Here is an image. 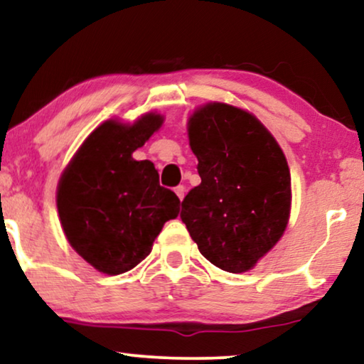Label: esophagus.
Segmentation results:
<instances>
[{
	"mask_svg": "<svg viewBox=\"0 0 364 364\" xmlns=\"http://www.w3.org/2000/svg\"><path fill=\"white\" fill-rule=\"evenodd\" d=\"M176 193H177V197H178V199H183V196H186V187H183V186H177L176 187Z\"/></svg>",
	"mask_w": 364,
	"mask_h": 364,
	"instance_id": "obj_1",
	"label": "esophagus"
}]
</instances>
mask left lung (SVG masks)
I'll list each match as a JSON object with an SVG mask.
<instances>
[{
    "label": "left lung",
    "instance_id": "1",
    "mask_svg": "<svg viewBox=\"0 0 364 364\" xmlns=\"http://www.w3.org/2000/svg\"><path fill=\"white\" fill-rule=\"evenodd\" d=\"M200 183L182 200L181 219L202 256L245 272L274 247L291 212L286 157L252 113L207 103L188 119Z\"/></svg>",
    "mask_w": 364,
    "mask_h": 364
}]
</instances>
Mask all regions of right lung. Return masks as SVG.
<instances>
[{"label": "right lung", "instance_id": "1", "mask_svg": "<svg viewBox=\"0 0 364 364\" xmlns=\"http://www.w3.org/2000/svg\"><path fill=\"white\" fill-rule=\"evenodd\" d=\"M162 122L155 113L132 125L105 122L60 177L56 207L63 232L105 274H122L144 261L164 224L181 210L176 193L159 183L154 164L132 157Z\"/></svg>", "mask_w": 364, "mask_h": 364}]
</instances>
